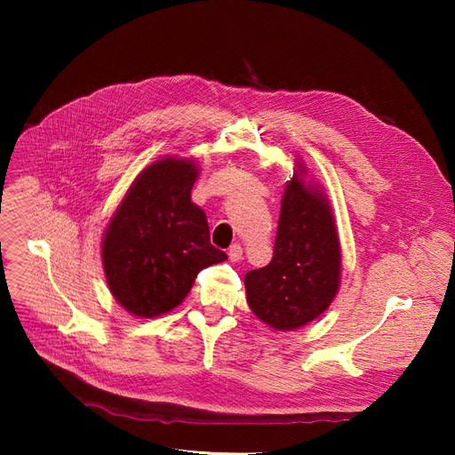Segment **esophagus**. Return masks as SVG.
<instances>
[{
    "mask_svg": "<svg viewBox=\"0 0 455 455\" xmlns=\"http://www.w3.org/2000/svg\"><path fill=\"white\" fill-rule=\"evenodd\" d=\"M228 258L232 261H242L243 259V247L240 243H232L228 249Z\"/></svg>",
    "mask_w": 455,
    "mask_h": 455,
    "instance_id": "34e87169",
    "label": "esophagus"
}]
</instances>
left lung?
Returning a JSON list of instances; mask_svg holds the SVG:
<instances>
[{
  "label": "left lung",
  "instance_id": "1",
  "mask_svg": "<svg viewBox=\"0 0 455 455\" xmlns=\"http://www.w3.org/2000/svg\"><path fill=\"white\" fill-rule=\"evenodd\" d=\"M299 170L304 173V167ZM341 251L328 201L293 175L282 199L273 259L245 275L247 302L275 330L317 319L339 290Z\"/></svg>",
  "mask_w": 455,
  "mask_h": 455
}]
</instances>
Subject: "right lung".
<instances>
[{"label":"right lung","instance_id":"obj_1","mask_svg":"<svg viewBox=\"0 0 455 455\" xmlns=\"http://www.w3.org/2000/svg\"><path fill=\"white\" fill-rule=\"evenodd\" d=\"M194 162L164 158L141 172L103 240V266L116 300L136 317L170 312L196 276L227 254L210 243L204 212L191 203Z\"/></svg>","mask_w":455,"mask_h":455}]
</instances>
